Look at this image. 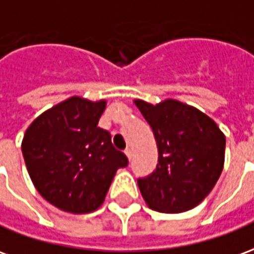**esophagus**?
<instances>
[{
	"instance_id": "esophagus-1",
	"label": "esophagus",
	"mask_w": 254,
	"mask_h": 254,
	"mask_svg": "<svg viewBox=\"0 0 254 254\" xmlns=\"http://www.w3.org/2000/svg\"><path fill=\"white\" fill-rule=\"evenodd\" d=\"M125 154H126V157H127V158H128V161H131V158H132V150L131 149H127L125 151Z\"/></svg>"
}]
</instances>
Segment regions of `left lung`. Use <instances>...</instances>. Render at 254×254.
<instances>
[{"instance_id": "8db88e82", "label": "left lung", "mask_w": 254, "mask_h": 254, "mask_svg": "<svg viewBox=\"0 0 254 254\" xmlns=\"http://www.w3.org/2000/svg\"><path fill=\"white\" fill-rule=\"evenodd\" d=\"M134 104L153 129L158 149L157 169L138 180L151 210L179 214L204 200L225 165L226 136L208 115L179 100Z\"/></svg>"}]
</instances>
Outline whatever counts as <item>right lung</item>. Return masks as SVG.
<instances>
[{
	"label": "right lung",
	"instance_id": "right-lung-1",
	"mask_svg": "<svg viewBox=\"0 0 254 254\" xmlns=\"http://www.w3.org/2000/svg\"><path fill=\"white\" fill-rule=\"evenodd\" d=\"M107 100L71 96L29 125L21 142L33 186L70 214H89L104 203L116 170L128 164L108 131L97 127Z\"/></svg>",
	"mask_w": 254,
	"mask_h": 254
}]
</instances>
